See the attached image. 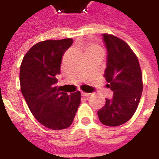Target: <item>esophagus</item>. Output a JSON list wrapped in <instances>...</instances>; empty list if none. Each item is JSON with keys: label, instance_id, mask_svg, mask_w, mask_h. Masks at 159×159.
Instances as JSON below:
<instances>
[{"label": "esophagus", "instance_id": "1", "mask_svg": "<svg viewBox=\"0 0 159 159\" xmlns=\"http://www.w3.org/2000/svg\"><path fill=\"white\" fill-rule=\"evenodd\" d=\"M81 94H82V95H83V96H84V97H89L90 95V93H84V92H82V93H81Z\"/></svg>", "mask_w": 159, "mask_h": 159}]
</instances>
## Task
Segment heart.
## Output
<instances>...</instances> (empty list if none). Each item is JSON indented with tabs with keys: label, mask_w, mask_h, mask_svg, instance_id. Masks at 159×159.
<instances>
[{
	"label": "heart",
	"mask_w": 159,
	"mask_h": 159,
	"mask_svg": "<svg viewBox=\"0 0 159 159\" xmlns=\"http://www.w3.org/2000/svg\"><path fill=\"white\" fill-rule=\"evenodd\" d=\"M87 52H88V53H89V52H101V50H100V48L98 47V46L90 45L89 47L88 48V49H87Z\"/></svg>",
	"instance_id": "obj_1"
}]
</instances>
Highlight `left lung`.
Returning <instances> with one entry per match:
<instances>
[{
  "label": "left lung",
  "instance_id": "1",
  "mask_svg": "<svg viewBox=\"0 0 159 159\" xmlns=\"http://www.w3.org/2000/svg\"><path fill=\"white\" fill-rule=\"evenodd\" d=\"M102 37L107 50L104 76L113 97L106 99L98 116L105 125L119 126L132 117L138 107L143 89L142 74L136 55L126 42L108 34H102Z\"/></svg>",
  "mask_w": 159,
  "mask_h": 159
}]
</instances>
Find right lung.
<instances>
[{
	"label": "right lung",
	"mask_w": 159,
	"mask_h": 159,
	"mask_svg": "<svg viewBox=\"0 0 159 159\" xmlns=\"http://www.w3.org/2000/svg\"><path fill=\"white\" fill-rule=\"evenodd\" d=\"M72 43L70 38L38 42L20 66V88L29 109L39 123L53 130L70 126L81 103L79 91L68 95L55 86L63 55Z\"/></svg>",
	"instance_id": "right-lung-1"
}]
</instances>
